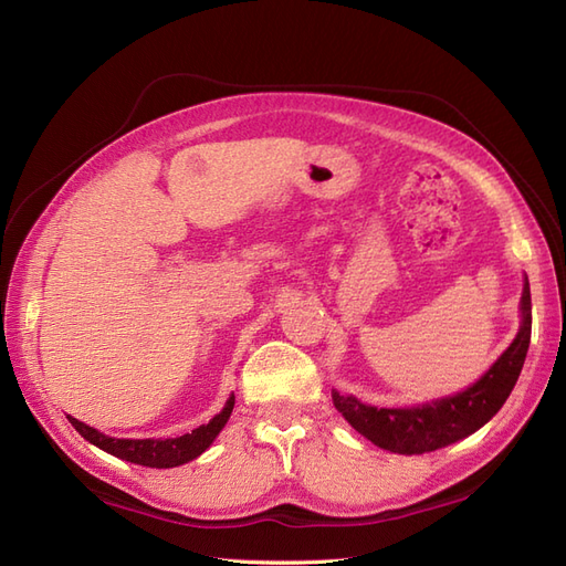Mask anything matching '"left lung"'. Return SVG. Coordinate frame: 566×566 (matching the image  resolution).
I'll return each instance as SVG.
<instances>
[{
  "label": "left lung",
  "instance_id": "8db88e82",
  "mask_svg": "<svg viewBox=\"0 0 566 566\" xmlns=\"http://www.w3.org/2000/svg\"><path fill=\"white\" fill-rule=\"evenodd\" d=\"M522 325L512 345L499 356L482 378L465 391L410 408L366 406L356 397L333 391V403L358 434L375 447L401 455H420L449 447L484 427L507 401L515 387L531 342V293L522 290Z\"/></svg>",
  "mask_w": 566,
  "mask_h": 566
}]
</instances>
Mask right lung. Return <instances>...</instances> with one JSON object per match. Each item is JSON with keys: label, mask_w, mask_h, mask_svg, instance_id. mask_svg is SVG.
Wrapping results in <instances>:
<instances>
[{"label": "right lung", "mask_w": 566, "mask_h": 566, "mask_svg": "<svg viewBox=\"0 0 566 566\" xmlns=\"http://www.w3.org/2000/svg\"><path fill=\"white\" fill-rule=\"evenodd\" d=\"M235 397L231 394L227 406L219 410V413L208 422L200 424L191 434H184L177 439H115L104 432L94 430V427L80 422L77 418L67 416L75 430L87 439L94 447L101 451H106L115 458H123L134 462V465H144V468H177L184 465V462L198 458L202 451L210 449V443L217 439V434L224 430L227 420L231 418Z\"/></svg>", "instance_id": "right-lung-1"}]
</instances>
